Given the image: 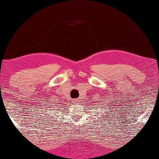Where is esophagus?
Segmentation results:
<instances>
[{"mask_svg": "<svg viewBox=\"0 0 159 159\" xmlns=\"http://www.w3.org/2000/svg\"><path fill=\"white\" fill-rule=\"evenodd\" d=\"M78 102H78V99H76V98H75V99H73L74 105H75V104H78Z\"/></svg>", "mask_w": 159, "mask_h": 159, "instance_id": "1", "label": "esophagus"}]
</instances>
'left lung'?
<instances>
[{"instance_id": "left-lung-1", "label": "left lung", "mask_w": 159, "mask_h": 159, "mask_svg": "<svg viewBox=\"0 0 159 159\" xmlns=\"http://www.w3.org/2000/svg\"><path fill=\"white\" fill-rule=\"evenodd\" d=\"M97 105H98V104H97ZM97 113H98V112H97ZM103 120H104V119H103Z\"/></svg>"}]
</instances>
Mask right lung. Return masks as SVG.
Listing matches in <instances>:
<instances>
[{
    "mask_svg": "<svg viewBox=\"0 0 159 159\" xmlns=\"http://www.w3.org/2000/svg\"><path fill=\"white\" fill-rule=\"evenodd\" d=\"M50 103H51V102H50ZM48 107H50V105H49V106H48ZM53 110H54V109H53ZM46 112H48V111H45V114H47V113H46Z\"/></svg>",
    "mask_w": 159,
    "mask_h": 159,
    "instance_id": "1",
    "label": "right lung"
}]
</instances>
